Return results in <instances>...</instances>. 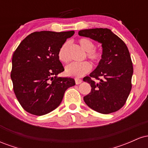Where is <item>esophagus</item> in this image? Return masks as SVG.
Segmentation results:
<instances>
[{
    "label": "esophagus",
    "mask_w": 148,
    "mask_h": 148,
    "mask_svg": "<svg viewBox=\"0 0 148 148\" xmlns=\"http://www.w3.org/2000/svg\"><path fill=\"white\" fill-rule=\"evenodd\" d=\"M82 79H75V83L76 85L80 84L81 83H82Z\"/></svg>",
    "instance_id": "esophagus-1"
}]
</instances>
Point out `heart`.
I'll list each match as a JSON object with an SVG mask.
<instances>
[{"mask_svg":"<svg viewBox=\"0 0 148 148\" xmlns=\"http://www.w3.org/2000/svg\"><path fill=\"white\" fill-rule=\"evenodd\" d=\"M79 45L85 51L87 52V56L92 62H99L101 60L102 54L99 51L95 49V45L94 42L88 38H81L79 40ZM69 43L65 42L62 45L59 50L58 56L62 62H67L69 61V56L67 53ZM92 66L87 61L81 62H72L65 67V73L67 76L79 78L86 74L91 70Z\"/></svg>","mask_w":148,"mask_h":148,"instance_id":"heart-1","label":"heart"}]
</instances>
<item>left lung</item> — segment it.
<instances>
[{"mask_svg":"<svg viewBox=\"0 0 148 148\" xmlns=\"http://www.w3.org/2000/svg\"><path fill=\"white\" fill-rule=\"evenodd\" d=\"M79 35L99 42L102 47V57L96 69L84 78L92 88L84 97L85 103L103 114L118 111L125 105L132 89L133 65L128 48L108 28L81 30Z\"/></svg>","mask_w":148,"mask_h":148,"instance_id":"left-lung-1","label":"left lung"}]
</instances>
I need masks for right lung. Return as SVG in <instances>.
I'll list each match as a JSON object with an SVG mask.
<instances>
[{
	"label": "right lung",
	"instance_id": "1",
	"mask_svg": "<svg viewBox=\"0 0 148 148\" xmlns=\"http://www.w3.org/2000/svg\"><path fill=\"white\" fill-rule=\"evenodd\" d=\"M74 31L35 32L18 45L12 56L11 79L23 109L43 115L60 104L64 92L75 85L70 77H57L64 70L58 53Z\"/></svg>",
	"mask_w": 148,
	"mask_h": 148
}]
</instances>
